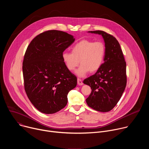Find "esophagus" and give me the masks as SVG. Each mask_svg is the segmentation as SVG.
Masks as SVG:
<instances>
[{
    "mask_svg": "<svg viewBox=\"0 0 149 149\" xmlns=\"http://www.w3.org/2000/svg\"><path fill=\"white\" fill-rule=\"evenodd\" d=\"M77 82H78V84L79 85V86H82V85H83L82 81L81 79H79V78H78Z\"/></svg>",
    "mask_w": 149,
    "mask_h": 149,
    "instance_id": "1",
    "label": "esophagus"
}]
</instances>
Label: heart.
<instances>
[{
    "instance_id": "b5f03b06",
    "label": "heart",
    "mask_w": 149,
    "mask_h": 149,
    "mask_svg": "<svg viewBox=\"0 0 149 149\" xmlns=\"http://www.w3.org/2000/svg\"><path fill=\"white\" fill-rule=\"evenodd\" d=\"M72 52L64 51L62 59L66 68L74 71L80 63L81 65L75 71V74L83 77L89 71H97L104 63L105 47L103 42L83 39L77 42L71 48Z\"/></svg>"
}]
</instances>
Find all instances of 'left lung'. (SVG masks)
Listing matches in <instances>:
<instances>
[{
    "label": "left lung",
    "instance_id": "left-lung-1",
    "mask_svg": "<svg viewBox=\"0 0 149 149\" xmlns=\"http://www.w3.org/2000/svg\"><path fill=\"white\" fill-rule=\"evenodd\" d=\"M88 33L102 36L105 55L101 68L83 81L92 90L86 102L90 107L96 111L108 112L116 105L125 90L126 62L116 38L102 31H88Z\"/></svg>",
    "mask_w": 149,
    "mask_h": 149
}]
</instances>
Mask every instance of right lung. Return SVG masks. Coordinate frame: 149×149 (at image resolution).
<instances>
[{
	"instance_id": "add662e5",
	"label": "right lung",
	"mask_w": 149,
	"mask_h": 149,
	"mask_svg": "<svg viewBox=\"0 0 149 149\" xmlns=\"http://www.w3.org/2000/svg\"><path fill=\"white\" fill-rule=\"evenodd\" d=\"M74 40L67 32L51 30L36 36L27 48L22 66L25 90L42 113L54 114L64 108L69 91L77 86V77L62 59Z\"/></svg>"
}]
</instances>
